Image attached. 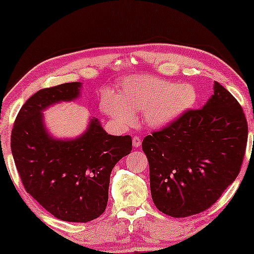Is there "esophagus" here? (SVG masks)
Here are the masks:
<instances>
[{"mask_svg": "<svg viewBox=\"0 0 254 254\" xmlns=\"http://www.w3.org/2000/svg\"><path fill=\"white\" fill-rule=\"evenodd\" d=\"M132 145H133V147H139L141 145V139L139 137H133L132 138Z\"/></svg>", "mask_w": 254, "mask_h": 254, "instance_id": "esophagus-1", "label": "esophagus"}]
</instances>
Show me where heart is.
Instances as JSON below:
<instances>
[{"instance_id":"b5f03b06","label":"heart","mask_w":254,"mask_h":254,"mask_svg":"<svg viewBox=\"0 0 254 254\" xmlns=\"http://www.w3.org/2000/svg\"><path fill=\"white\" fill-rule=\"evenodd\" d=\"M197 98V91L190 84H175L151 74H138L121 81L117 96H103L101 110L120 127L131 126L134 122L133 113L142 112L146 124L163 127L191 109Z\"/></svg>"}]
</instances>
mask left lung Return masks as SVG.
Returning a JSON list of instances; mask_svg holds the SVG:
<instances>
[{
    "instance_id": "obj_1",
    "label": "left lung",
    "mask_w": 254,
    "mask_h": 254,
    "mask_svg": "<svg viewBox=\"0 0 254 254\" xmlns=\"http://www.w3.org/2000/svg\"><path fill=\"white\" fill-rule=\"evenodd\" d=\"M248 122L237 100L214 81L201 109L188 110L142 140L156 208L171 217L208 209L241 171Z\"/></svg>"
}]
</instances>
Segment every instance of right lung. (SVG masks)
<instances>
[{
    "label": "right lung",
    "instance_id": "right-lung-1",
    "mask_svg": "<svg viewBox=\"0 0 254 254\" xmlns=\"http://www.w3.org/2000/svg\"><path fill=\"white\" fill-rule=\"evenodd\" d=\"M80 87L74 81L32 95L16 117L11 152L27 193L59 220L86 223L105 212L110 173L131 153L132 139L108 134L94 117L78 138H53L42 112L77 99Z\"/></svg>",
    "mask_w": 254,
    "mask_h": 254
}]
</instances>
